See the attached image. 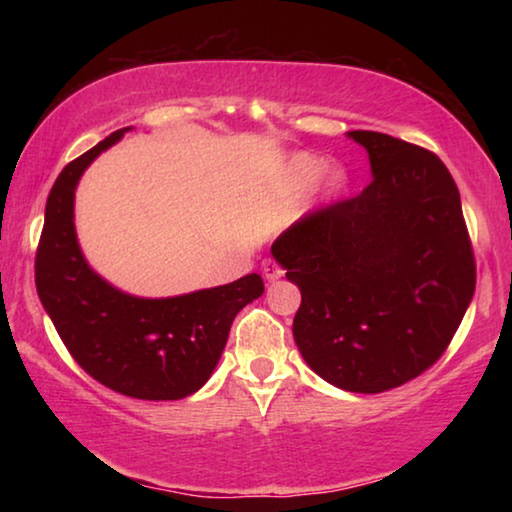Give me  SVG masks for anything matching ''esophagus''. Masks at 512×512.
Returning a JSON list of instances; mask_svg holds the SVG:
<instances>
[{
  "label": "esophagus",
  "mask_w": 512,
  "mask_h": 512,
  "mask_svg": "<svg viewBox=\"0 0 512 512\" xmlns=\"http://www.w3.org/2000/svg\"><path fill=\"white\" fill-rule=\"evenodd\" d=\"M262 271H264V277L268 282H275L280 280V277L284 275V271L280 266H277V262H273V259H266V262L262 264Z\"/></svg>",
  "instance_id": "esophagus-1"
}]
</instances>
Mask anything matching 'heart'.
Instances as JSON below:
<instances>
[{"label":"heart","mask_w":512,"mask_h":512,"mask_svg":"<svg viewBox=\"0 0 512 512\" xmlns=\"http://www.w3.org/2000/svg\"><path fill=\"white\" fill-rule=\"evenodd\" d=\"M284 187L289 192H305L320 180V205H329L336 201L348 187V173L341 167H329L323 158H316V155L309 153H298L287 162L282 173Z\"/></svg>","instance_id":"1"}]
</instances>
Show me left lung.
I'll list each match as a JSON object with an SVG mask.
<instances>
[{
  "mask_svg": "<svg viewBox=\"0 0 512 512\" xmlns=\"http://www.w3.org/2000/svg\"><path fill=\"white\" fill-rule=\"evenodd\" d=\"M372 183L275 239L300 289L293 339L307 366L350 393H384L433 366L470 307L474 253L452 173L420 146L350 131Z\"/></svg>",
  "mask_w": 512,
  "mask_h": 512,
  "instance_id": "1",
  "label": "left lung"
}]
</instances>
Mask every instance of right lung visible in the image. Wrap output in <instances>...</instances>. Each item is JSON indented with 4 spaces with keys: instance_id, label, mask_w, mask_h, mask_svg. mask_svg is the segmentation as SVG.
<instances>
[{
    "instance_id": "obj_1",
    "label": "right lung",
    "mask_w": 512,
    "mask_h": 512,
    "mask_svg": "<svg viewBox=\"0 0 512 512\" xmlns=\"http://www.w3.org/2000/svg\"><path fill=\"white\" fill-rule=\"evenodd\" d=\"M126 131L131 126L108 135L60 171L45 207L36 287L65 348L99 384L137 400H183L212 377L232 320L262 296L264 282L250 273L183 296L137 298L92 271L76 239V185Z\"/></svg>"
}]
</instances>
